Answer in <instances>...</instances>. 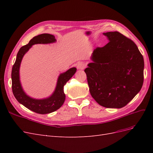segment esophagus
<instances>
[{
    "instance_id": "34e87169",
    "label": "esophagus",
    "mask_w": 153,
    "mask_h": 153,
    "mask_svg": "<svg viewBox=\"0 0 153 153\" xmlns=\"http://www.w3.org/2000/svg\"><path fill=\"white\" fill-rule=\"evenodd\" d=\"M76 67H77L78 69H80V70H82V69H84L85 68V63L81 62L78 63Z\"/></svg>"
}]
</instances>
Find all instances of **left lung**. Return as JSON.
<instances>
[{"mask_svg": "<svg viewBox=\"0 0 153 153\" xmlns=\"http://www.w3.org/2000/svg\"><path fill=\"white\" fill-rule=\"evenodd\" d=\"M108 43L97 48L84 71L90 93L106 108H121L140 92L144 61L135 43L119 32L103 33Z\"/></svg>", "mask_w": 153, "mask_h": 153, "instance_id": "1", "label": "left lung"}]
</instances>
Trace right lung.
I'll use <instances>...</instances> for the list:
<instances>
[{"label": "right lung", "instance_id": "right-lung-1", "mask_svg": "<svg viewBox=\"0 0 153 153\" xmlns=\"http://www.w3.org/2000/svg\"><path fill=\"white\" fill-rule=\"evenodd\" d=\"M56 42L55 36L50 34H42L34 37L29 43L20 48L16 55V61L11 71L12 91L16 100L20 104L33 112L46 114L55 112L61 107L66 99L64 86L76 73V68H71L59 75L56 87L52 95L43 99L31 98L24 92L20 80V68L22 59L32 45L36 44H50Z\"/></svg>", "mask_w": 153, "mask_h": 153}]
</instances>
